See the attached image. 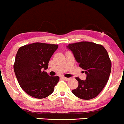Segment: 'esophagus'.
Segmentation results:
<instances>
[{"label": "esophagus", "instance_id": "esophagus-1", "mask_svg": "<svg viewBox=\"0 0 124 124\" xmlns=\"http://www.w3.org/2000/svg\"><path fill=\"white\" fill-rule=\"evenodd\" d=\"M62 78H63V79L66 80V81H68V80L70 79V78H66V77H62Z\"/></svg>", "mask_w": 124, "mask_h": 124}]
</instances>
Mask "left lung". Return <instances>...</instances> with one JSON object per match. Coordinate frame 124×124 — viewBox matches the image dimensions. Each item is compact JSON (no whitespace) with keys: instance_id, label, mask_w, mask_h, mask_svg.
<instances>
[{"instance_id":"8db88e82","label":"left lung","mask_w":124,"mask_h":124,"mask_svg":"<svg viewBox=\"0 0 124 124\" xmlns=\"http://www.w3.org/2000/svg\"><path fill=\"white\" fill-rule=\"evenodd\" d=\"M66 47L86 75L85 80L76 78L78 86L72 93L82 99L94 98L104 88L111 73V62L107 50L102 45L90 42L72 43Z\"/></svg>"}]
</instances>
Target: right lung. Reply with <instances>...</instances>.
I'll return each mask as SVG.
<instances>
[{
  "instance_id": "1",
  "label": "right lung",
  "mask_w": 124,
  "mask_h": 124,
  "mask_svg": "<svg viewBox=\"0 0 124 124\" xmlns=\"http://www.w3.org/2000/svg\"><path fill=\"white\" fill-rule=\"evenodd\" d=\"M57 45L33 43L19 48L16 56L14 70L19 85L31 96L47 97L54 90L59 77H50L45 71Z\"/></svg>"
}]
</instances>
